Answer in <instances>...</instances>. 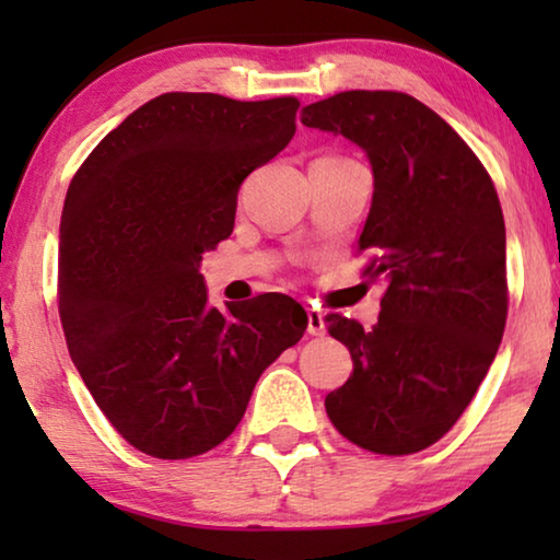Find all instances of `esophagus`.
I'll use <instances>...</instances> for the list:
<instances>
[{"mask_svg":"<svg viewBox=\"0 0 560 560\" xmlns=\"http://www.w3.org/2000/svg\"><path fill=\"white\" fill-rule=\"evenodd\" d=\"M305 316H308V334L311 336H324L326 334V316L316 308H308L305 311Z\"/></svg>","mask_w":560,"mask_h":560,"instance_id":"obj_1","label":"esophagus"}]
</instances>
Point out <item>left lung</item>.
<instances>
[{
    "mask_svg": "<svg viewBox=\"0 0 560 560\" xmlns=\"http://www.w3.org/2000/svg\"><path fill=\"white\" fill-rule=\"evenodd\" d=\"M305 127L347 137L372 165L359 249L385 278L377 324L339 313L328 334L354 372L326 395L343 439L405 456L443 439L477 395L508 320L504 219L494 183L433 109L397 91H343L308 104Z\"/></svg>",
    "mask_w": 560,
    "mask_h": 560,
    "instance_id": "1",
    "label": "left lung"
}]
</instances>
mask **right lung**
Here are the masks:
<instances>
[{"label": "right lung", "instance_id": "right-lung-1", "mask_svg": "<svg viewBox=\"0 0 560 560\" xmlns=\"http://www.w3.org/2000/svg\"><path fill=\"white\" fill-rule=\"evenodd\" d=\"M298 98H150L73 175L60 217L58 311L109 423L142 454L190 458L234 433L259 374L301 341L293 298L209 303L203 252L236 194L295 135Z\"/></svg>", "mask_w": 560, "mask_h": 560}]
</instances>
